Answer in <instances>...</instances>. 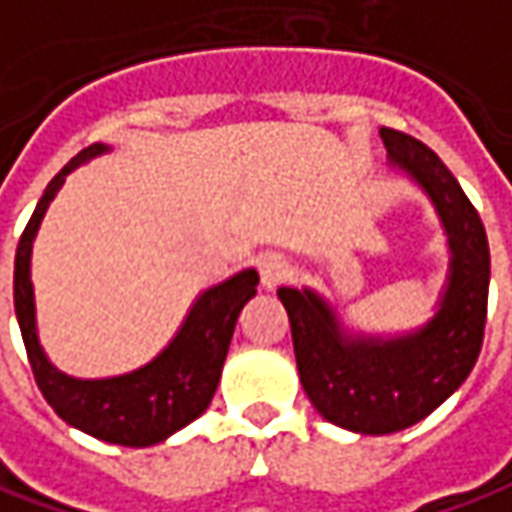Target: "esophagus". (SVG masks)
<instances>
[{
  "label": "esophagus",
  "instance_id": "34e87169",
  "mask_svg": "<svg viewBox=\"0 0 512 512\" xmlns=\"http://www.w3.org/2000/svg\"><path fill=\"white\" fill-rule=\"evenodd\" d=\"M257 272H260V283H263L266 289H274V286H280V283L289 277L291 266L283 255H266L260 257Z\"/></svg>",
  "mask_w": 512,
  "mask_h": 512
}]
</instances>
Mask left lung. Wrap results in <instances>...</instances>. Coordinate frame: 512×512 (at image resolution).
Wrapping results in <instances>:
<instances>
[{"mask_svg": "<svg viewBox=\"0 0 512 512\" xmlns=\"http://www.w3.org/2000/svg\"><path fill=\"white\" fill-rule=\"evenodd\" d=\"M388 167L431 201L448 238V274L433 314L408 331H360L311 286H280L303 391L331 425L365 436L411 428L459 391L479 360L490 249L459 181L411 135L382 127Z\"/></svg>", "mask_w": 512, "mask_h": 512, "instance_id": "obj_1", "label": "left lung"}]
</instances>
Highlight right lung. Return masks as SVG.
Returning <instances> with one entry per match:
<instances>
[{
	"label": "right lung",
	"mask_w": 512,
	"mask_h": 512,
	"mask_svg": "<svg viewBox=\"0 0 512 512\" xmlns=\"http://www.w3.org/2000/svg\"><path fill=\"white\" fill-rule=\"evenodd\" d=\"M113 152L107 144H93L81 150L67 167L47 184L42 201L36 203L33 218L27 221L13 269V306L22 328L27 360L39 391L50 408L62 416L70 428L96 436L110 445L124 448H152L186 428L209 408L218 391L223 362L235 334L240 309L257 294L255 269H240L221 283L203 289L186 311L184 323L150 362L127 374L84 379L64 374L47 357L39 340L36 323V291L30 277L33 240L45 221L47 206L59 195L73 169L90 164L98 155Z\"/></svg>",
	"instance_id": "1"
}]
</instances>
